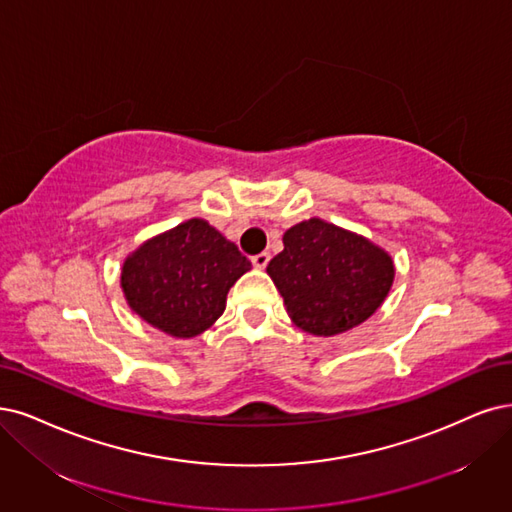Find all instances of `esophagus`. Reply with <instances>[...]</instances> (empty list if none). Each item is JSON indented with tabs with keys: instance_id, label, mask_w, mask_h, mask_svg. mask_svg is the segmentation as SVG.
Returning <instances> with one entry per match:
<instances>
[{
	"instance_id": "obj_1",
	"label": "esophagus",
	"mask_w": 512,
	"mask_h": 512,
	"mask_svg": "<svg viewBox=\"0 0 512 512\" xmlns=\"http://www.w3.org/2000/svg\"><path fill=\"white\" fill-rule=\"evenodd\" d=\"M253 266L257 268V270H263L270 263V253H259V255H255L253 259Z\"/></svg>"
}]
</instances>
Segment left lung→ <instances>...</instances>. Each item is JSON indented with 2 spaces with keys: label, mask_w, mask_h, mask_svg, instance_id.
Here are the masks:
<instances>
[{
  "label": "left lung",
  "mask_w": 512,
  "mask_h": 512,
  "mask_svg": "<svg viewBox=\"0 0 512 512\" xmlns=\"http://www.w3.org/2000/svg\"><path fill=\"white\" fill-rule=\"evenodd\" d=\"M282 244L268 274L306 333L331 337L365 323L392 287V257L344 227L314 217L287 230Z\"/></svg>",
  "instance_id": "left-lung-1"
}]
</instances>
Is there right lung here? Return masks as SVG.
<instances>
[{
  "label": "right lung",
  "instance_id": "add662e5",
  "mask_svg": "<svg viewBox=\"0 0 512 512\" xmlns=\"http://www.w3.org/2000/svg\"><path fill=\"white\" fill-rule=\"evenodd\" d=\"M249 270L234 242L204 219H189L126 257L122 291L145 323L187 339L215 323L227 291Z\"/></svg>",
  "mask_w": 512,
  "mask_h": 512
}]
</instances>
